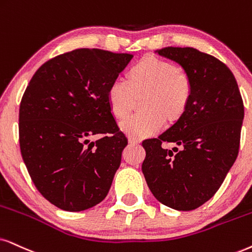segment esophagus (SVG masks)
<instances>
[{
    "mask_svg": "<svg viewBox=\"0 0 252 252\" xmlns=\"http://www.w3.org/2000/svg\"><path fill=\"white\" fill-rule=\"evenodd\" d=\"M128 141H129V143H130V144H131V145H137V144H138V143H141V141H139V139L133 138V137H130V136H129Z\"/></svg>",
    "mask_w": 252,
    "mask_h": 252,
    "instance_id": "34e87169",
    "label": "esophagus"
}]
</instances>
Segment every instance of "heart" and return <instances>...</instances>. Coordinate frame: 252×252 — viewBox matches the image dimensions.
Wrapping results in <instances>:
<instances>
[{
	"label": "heart",
	"instance_id": "heart-1",
	"mask_svg": "<svg viewBox=\"0 0 252 252\" xmlns=\"http://www.w3.org/2000/svg\"><path fill=\"white\" fill-rule=\"evenodd\" d=\"M192 96V81L184 69L155 56L142 58L128 73V82L114 81L107 92L110 110L116 119L129 115L140 101L143 113L121 122L123 132L133 138L155 135L164 121L173 124L186 113Z\"/></svg>",
	"mask_w": 252,
	"mask_h": 252
}]
</instances>
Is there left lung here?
Returning <instances> with one entry per match:
<instances>
[{
    "label": "left lung",
    "mask_w": 252,
    "mask_h": 252,
    "mask_svg": "<svg viewBox=\"0 0 252 252\" xmlns=\"http://www.w3.org/2000/svg\"><path fill=\"white\" fill-rule=\"evenodd\" d=\"M156 52L179 63L192 81L186 113L158 138L143 142L142 165L156 199L176 211H193L218 192L238 155L244 106L236 79L215 57L193 47ZM165 141L173 149H165Z\"/></svg>",
    "instance_id": "left-lung-1"
}]
</instances>
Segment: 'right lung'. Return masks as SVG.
Returning a JSON list of instances; mask_svg holds the SVG:
<instances>
[{
  "mask_svg": "<svg viewBox=\"0 0 252 252\" xmlns=\"http://www.w3.org/2000/svg\"><path fill=\"white\" fill-rule=\"evenodd\" d=\"M128 53L78 49L50 59L29 82L20 106V146L36 189L67 212L100 203L128 139L107 100ZM94 134H103L95 142Z\"/></svg>",
  "mask_w": 252,
  "mask_h": 252,
  "instance_id": "obj_1",
  "label": "right lung"
}]
</instances>
